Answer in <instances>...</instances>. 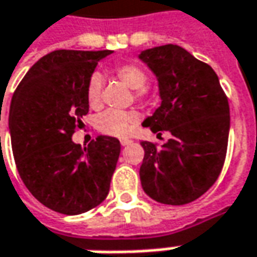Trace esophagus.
I'll return each mask as SVG.
<instances>
[{"label": "esophagus", "instance_id": "esophagus-1", "mask_svg": "<svg viewBox=\"0 0 257 257\" xmlns=\"http://www.w3.org/2000/svg\"><path fill=\"white\" fill-rule=\"evenodd\" d=\"M132 143L133 141L128 140V139H121V140H120V144H121L123 147H125V146H130Z\"/></svg>", "mask_w": 257, "mask_h": 257}]
</instances>
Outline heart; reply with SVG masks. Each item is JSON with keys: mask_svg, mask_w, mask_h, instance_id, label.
Listing matches in <instances>:
<instances>
[{"mask_svg": "<svg viewBox=\"0 0 257 257\" xmlns=\"http://www.w3.org/2000/svg\"><path fill=\"white\" fill-rule=\"evenodd\" d=\"M114 76L134 90V94L140 100H149L151 97V89L147 86V73L136 63H123L114 68ZM101 86L103 79L100 73H93L86 84V101L90 108H99L101 106ZM140 113L136 110L118 111L106 110L94 118V127L103 134L113 137H124L139 123Z\"/></svg>", "mask_w": 257, "mask_h": 257, "instance_id": "heart-1", "label": "heart"}]
</instances>
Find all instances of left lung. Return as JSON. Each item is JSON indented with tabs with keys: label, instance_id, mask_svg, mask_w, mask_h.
Here are the masks:
<instances>
[{
	"label": "left lung",
	"instance_id": "left-lung-1",
	"mask_svg": "<svg viewBox=\"0 0 257 257\" xmlns=\"http://www.w3.org/2000/svg\"><path fill=\"white\" fill-rule=\"evenodd\" d=\"M140 59L154 72L161 96V106L143 125L171 133L161 149L141 141V185L157 202L189 204L222 171L230 125L228 97L213 69L178 45L143 51Z\"/></svg>",
	"mask_w": 257,
	"mask_h": 257
}]
</instances>
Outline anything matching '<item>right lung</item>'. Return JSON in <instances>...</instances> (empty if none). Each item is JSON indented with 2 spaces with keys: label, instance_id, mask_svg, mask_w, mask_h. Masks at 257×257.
<instances>
[{
  "label": "right lung",
  "instance_id": "obj_1",
  "mask_svg": "<svg viewBox=\"0 0 257 257\" xmlns=\"http://www.w3.org/2000/svg\"><path fill=\"white\" fill-rule=\"evenodd\" d=\"M111 52L53 51L29 69L12 96L10 132L17 170L29 192L56 212H87L107 197L120 141L99 136L80 147L72 136L89 111L87 80Z\"/></svg>",
  "mask_w": 257,
  "mask_h": 257
}]
</instances>
